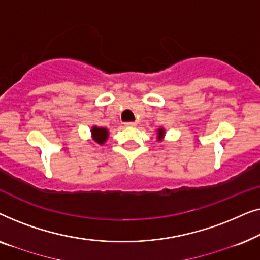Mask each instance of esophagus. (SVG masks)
Wrapping results in <instances>:
<instances>
[{"mask_svg": "<svg viewBox=\"0 0 260 260\" xmlns=\"http://www.w3.org/2000/svg\"><path fill=\"white\" fill-rule=\"evenodd\" d=\"M137 123L136 122H127L125 123V126H136Z\"/></svg>", "mask_w": 260, "mask_h": 260, "instance_id": "obj_1", "label": "esophagus"}]
</instances>
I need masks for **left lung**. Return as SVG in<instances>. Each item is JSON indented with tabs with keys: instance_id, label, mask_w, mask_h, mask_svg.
Segmentation results:
<instances>
[{
	"instance_id": "left-lung-1",
	"label": "left lung",
	"mask_w": 260,
	"mask_h": 260,
	"mask_svg": "<svg viewBox=\"0 0 260 260\" xmlns=\"http://www.w3.org/2000/svg\"><path fill=\"white\" fill-rule=\"evenodd\" d=\"M165 136H166L165 127H159V129H157V141L158 142L163 141V138H165Z\"/></svg>"
}]
</instances>
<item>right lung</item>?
<instances>
[{"label":"right lung","instance_id":"right-lung-1","mask_svg":"<svg viewBox=\"0 0 260 260\" xmlns=\"http://www.w3.org/2000/svg\"><path fill=\"white\" fill-rule=\"evenodd\" d=\"M109 138V130L106 127L93 125L91 127V141H93L94 143L103 145L108 141Z\"/></svg>","mask_w":260,"mask_h":260}]
</instances>
